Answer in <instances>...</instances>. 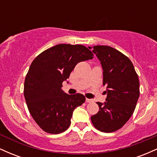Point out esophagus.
Here are the masks:
<instances>
[{
    "instance_id": "1",
    "label": "esophagus",
    "mask_w": 157,
    "mask_h": 157,
    "mask_svg": "<svg viewBox=\"0 0 157 157\" xmlns=\"http://www.w3.org/2000/svg\"><path fill=\"white\" fill-rule=\"evenodd\" d=\"M86 101L87 102H93V100H91V99H88V98H86Z\"/></svg>"
}]
</instances>
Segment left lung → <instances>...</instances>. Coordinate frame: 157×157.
<instances>
[{
	"instance_id": "8db88e82",
	"label": "left lung",
	"mask_w": 157,
	"mask_h": 157,
	"mask_svg": "<svg viewBox=\"0 0 157 157\" xmlns=\"http://www.w3.org/2000/svg\"><path fill=\"white\" fill-rule=\"evenodd\" d=\"M92 52L101 63L106 102H97L99 111L91 117L97 130L111 133L130 119L140 97V81L134 65L125 55L108 46H94Z\"/></svg>"
}]
</instances>
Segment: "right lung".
<instances>
[{
	"mask_svg": "<svg viewBox=\"0 0 157 157\" xmlns=\"http://www.w3.org/2000/svg\"><path fill=\"white\" fill-rule=\"evenodd\" d=\"M82 45L58 44L45 50L32 61L24 82L27 107L32 118L45 132L57 134L67 130L74 110L86 97L69 95L61 89L78 63L93 58Z\"/></svg>",
	"mask_w": 157,
	"mask_h": 157,
	"instance_id": "add662e5",
	"label": "right lung"
}]
</instances>
